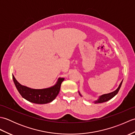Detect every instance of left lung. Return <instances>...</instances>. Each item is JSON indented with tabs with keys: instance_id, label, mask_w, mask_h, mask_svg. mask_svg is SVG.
Segmentation results:
<instances>
[{
	"instance_id": "obj_1",
	"label": "left lung",
	"mask_w": 135,
	"mask_h": 135,
	"mask_svg": "<svg viewBox=\"0 0 135 135\" xmlns=\"http://www.w3.org/2000/svg\"><path fill=\"white\" fill-rule=\"evenodd\" d=\"M122 81H121V84H119L118 88L117 89L113 91V92H111L110 93H107V94H103V95L100 96L99 97V99L97 100H96L95 102H94V103H103V102H107L108 101V100H110V99H111L113 97H114V96H115L116 94L118 93V91L119 90V89L120 88H121V85H122ZM79 93L80 94V96H81V94H80L79 91Z\"/></svg>"
}]
</instances>
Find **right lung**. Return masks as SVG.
<instances>
[{
	"mask_svg": "<svg viewBox=\"0 0 135 135\" xmlns=\"http://www.w3.org/2000/svg\"><path fill=\"white\" fill-rule=\"evenodd\" d=\"M13 79L17 89L21 96L28 101L36 104H46L56 99L59 93L61 84L64 78H60L56 84L49 88L34 89L21 85L13 75Z\"/></svg>",
	"mask_w": 135,
	"mask_h": 135,
	"instance_id": "right-lung-1",
	"label": "right lung"
}]
</instances>
